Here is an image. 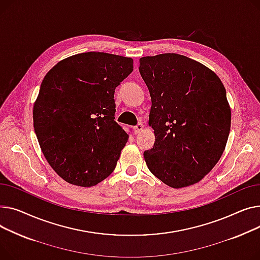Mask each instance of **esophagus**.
Masks as SVG:
<instances>
[{
  "label": "esophagus",
  "instance_id": "1",
  "mask_svg": "<svg viewBox=\"0 0 260 260\" xmlns=\"http://www.w3.org/2000/svg\"><path fill=\"white\" fill-rule=\"evenodd\" d=\"M133 129H134V133H135V134H139V133H141V132L143 131L144 125H143L142 123H139Z\"/></svg>",
  "mask_w": 260,
  "mask_h": 260
}]
</instances>
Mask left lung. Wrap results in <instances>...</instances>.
<instances>
[{"label":"left lung","mask_w":260,"mask_h":260,"mask_svg":"<svg viewBox=\"0 0 260 260\" xmlns=\"http://www.w3.org/2000/svg\"><path fill=\"white\" fill-rule=\"evenodd\" d=\"M140 73L151 96L155 143L144 152L151 173L174 189L201 181L221 157L231 109L220 79L177 53L144 56Z\"/></svg>","instance_id":"8db88e82"}]
</instances>
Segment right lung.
Segmentation results:
<instances>
[{
  "label": "right lung",
  "instance_id": "right-lung-1",
  "mask_svg": "<svg viewBox=\"0 0 260 260\" xmlns=\"http://www.w3.org/2000/svg\"><path fill=\"white\" fill-rule=\"evenodd\" d=\"M133 59L84 52L58 62L41 84L34 127L45 158L69 184L92 187L115 169L129 135L114 120V90Z\"/></svg>",
  "mask_w": 260,
  "mask_h": 260
}]
</instances>
